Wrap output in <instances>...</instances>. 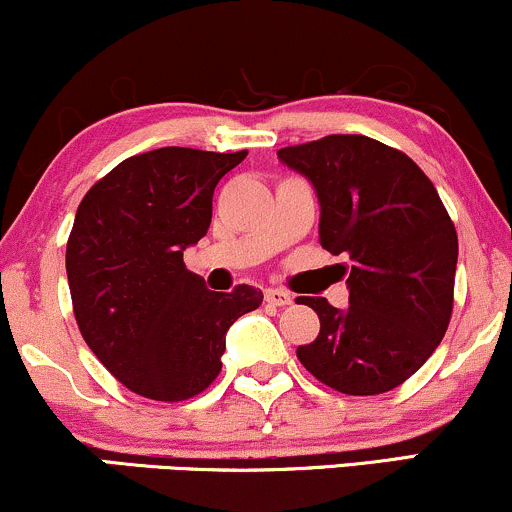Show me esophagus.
I'll return each instance as SVG.
<instances>
[{"instance_id":"obj_1","label":"esophagus","mask_w":512,"mask_h":512,"mask_svg":"<svg viewBox=\"0 0 512 512\" xmlns=\"http://www.w3.org/2000/svg\"><path fill=\"white\" fill-rule=\"evenodd\" d=\"M264 298H267V303L279 305V308H284V305L293 303V296L284 289H267V291H264Z\"/></svg>"}]
</instances>
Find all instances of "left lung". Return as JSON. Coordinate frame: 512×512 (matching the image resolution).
<instances>
[{"instance_id": "obj_1", "label": "left lung", "mask_w": 512, "mask_h": 512, "mask_svg": "<svg viewBox=\"0 0 512 512\" xmlns=\"http://www.w3.org/2000/svg\"><path fill=\"white\" fill-rule=\"evenodd\" d=\"M276 156L313 182L322 248L351 260L342 264L349 308L298 296L320 317L298 361L344 395L395 390L438 349L452 315L457 233L436 187L407 154L363 134H330Z\"/></svg>"}]
</instances>
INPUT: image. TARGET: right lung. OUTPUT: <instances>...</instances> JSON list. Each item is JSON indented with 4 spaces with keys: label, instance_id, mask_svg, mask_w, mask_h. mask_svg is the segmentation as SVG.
I'll use <instances>...</instances> for the list:
<instances>
[{
    "label": "right lung",
    "instance_id": "right-lung-1",
    "mask_svg": "<svg viewBox=\"0 0 512 512\" xmlns=\"http://www.w3.org/2000/svg\"><path fill=\"white\" fill-rule=\"evenodd\" d=\"M248 151L166 146L129 156L76 209L67 279L81 337L127 390L182 402L221 370L226 332L262 291H209L182 262L207 236L214 187Z\"/></svg>",
    "mask_w": 512,
    "mask_h": 512
}]
</instances>
